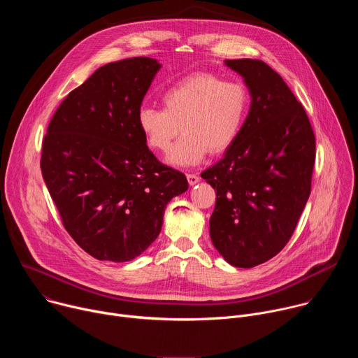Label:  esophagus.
<instances>
[{"label": "esophagus", "instance_id": "34e87169", "mask_svg": "<svg viewBox=\"0 0 358 358\" xmlns=\"http://www.w3.org/2000/svg\"><path fill=\"white\" fill-rule=\"evenodd\" d=\"M187 180H188L189 185H195L199 181V176L195 174V173H188L187 174Z\"/></svg>", "mask_w": 358, "mask_h": 358}]
</instances>
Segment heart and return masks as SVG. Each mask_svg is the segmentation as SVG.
I'll list each match as a JSON object with an SVG mask.
<instances>
[{"instance_id":"1","label":"heart","mask_w":358,"mask_h":358,"mask_svg":"<svg viewBox=\"0 0 358 358\" xmlns=\"http://www.w3.org/2000/svg\"><path fill=\"white\" fill-rule=\"evenodd\" d=\"M163 106H143L137 124L156 151L166 152L182 130L169 163L178 167L199 164L208 151L220 155L241 136L250 110L249 89L238 80L210 73L188 75L163 92Z\"/></svg>"}]
</instances>
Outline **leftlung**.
<instances>
[{"label":"left lung","instance_id":"8db88e82","mask_svg":"<svg viewBox=\"0 0 358 358\" xmlns=\"http://www.w3.org/2000/svg\"><path fill=\"white\" fill-rule=\"evenodd\" d=\"M252 96L246 124L201 177L217 192L210 235L224 259L253 268L292 238L312 191L316 138L282 76L258 59H227Z\"/></svg>","mask_w":358,"mask_h":358}]
</instances>
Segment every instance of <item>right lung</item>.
Here are the masks:
<instances>
[{
	"label": "right lung",
	"mask_w": 358,
	"mask_h": 358,
	"mask_svg": "<svg viewBox=\"0 0 358 358\" xmlns=\"http://www.w3.org/2000/svg\"><path fill=\"white\" fill-rule=\"evenodd\" d=\"M160 66L137 57L99 68L64 99L42 141L41 171L62 224L99 261L138 257L159 236L169 201L188 189L137 124Z\"/></svg>",
	"instance_id": "1"
}]
</instances>
